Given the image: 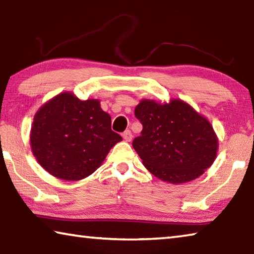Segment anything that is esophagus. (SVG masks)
<instances>
[{"mask_svg": "<svg viewBox=\"0 0 254 254\" xmlns=\"http://www.w3.org/2000/svg\"><path fill=\"white\" fill-rule=\"evenodd\" d=\"M122 136H123V139L127 141V142H130V141L132 140V137H133V135H132V132H131L130 130L124 131V132H123V134H122Z\"/></svg>", "mask_w": 254, "mask_h": 254, "instance_id": "obj_1", "label": "esophagus"}]
</instances>
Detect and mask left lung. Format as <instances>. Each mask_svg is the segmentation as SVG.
I'll return each mask as SVG.
<instances>
[{
	"label": "left lung",
	"mask_w": 254,
	"mask_h": 254,
	"mask_svg": "<svg viewBox=\"0 0 254 254\" xmlns=\"http://www.w3.org/2000/svg\"><path fill=\"white\" fill-rule=\"evenodd\" d=\"M134 113L143 128L132 145L157 178L174 185L188 183L213 165L217 135L208 120L188 103L141 100Z\"/></svg>",
	"instance_id": "left-lung-1"
}]
</instances>
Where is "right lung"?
I'll use <instances>...</instances> for the list:
<instances>
[{
  "instance_id": "1",
  "label": "right lung",
  "mask_w": 254,
  "mask_h": 254,
  "mask_svg": "<svg viewBox=\"0 0 254 254\" xmlns=\"http://www.w3.org/2000/svg\"><path fill=\"white\" fill-rule=\"evenodd\" d=\"M122 136L112 131L111 117L98 100L80 101L64 92L42 105L33 118L30 145L46 171L64 180L92 175Z\"/></svg>"
}]
</instances>
